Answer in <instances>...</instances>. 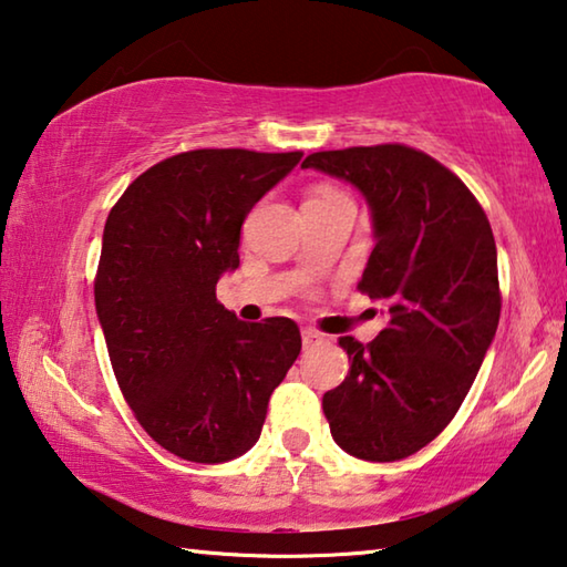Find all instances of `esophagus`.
<instances>
[{
	"mask_svg": "<svg viewBox=\"0 0 567 567\" xmlns=\"http://www.w3.org/2000/svg\"><path fill=\"white\" fill-rule=\"evenodd\" d=\"M301 339H303L306 349H313V346H321L323 343V333L313 331V329H303L301 331Z\"/></svg>",
	"mask_w": 567,
	"mask_h": 567,
	"instance_id": "34e87169",
	"label": "esophagus"
}]
</instances>
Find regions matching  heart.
Masks as SVG:
<instances>
[{"label":"heart","mask_w":567,"mask_h":567,"mask_svg":"<svg viewBox=\"0 0 567 567\" xmlns=\"http://www.w3.org/2000/svg\"><path fill=\"white\" fill-rule=\"evenodd\" d=\"M331 194H336V192H331V188H321V192H316L311 198H319V196H331Z\"/></svg>","instance_id":"b5f03b06"}]
</instances>
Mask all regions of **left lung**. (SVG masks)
Listing matches in <instances>:
<instances>
[{"mask_svg": "<svg viewBox=\"0 0 567 567\" xmlns=\"http://www.w3.org/2000/svg\"><path fill=\"white\" fill-rule=\"evenodd\" d=\"M301 166L363 194L375 246L359 289L389 313L371 343L339 339L351 371L323 393L331 435L355 458H409L458 413L498 329L488 216L458 176L403 144L316 152Z\"/></svg>", "mask_w": 567, "mask_h": 567, "instance_id": "8db88e82", "label": "left lung"}]
</instances>
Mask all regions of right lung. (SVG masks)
Instances as JSON below:
<instances>
[{"label": "right lung", "mask_w": 567, "mask_h": 567, "mask_svg": "<svg viewBox=\"0 0 567 567\" xmlns=\"http://www.w3.org/2000/svg\"><path fill=\"white\" fill-rule=\"evenodd\" d=\"M301 156L176 154L109 212L94 281L109 359L142 429L184 461L226 463L251 449L301 353L291 319L246 323L216 301V281L238 268L244 218Z\"/></svg>", "instance_id": "obj_1"}]
</instances>
